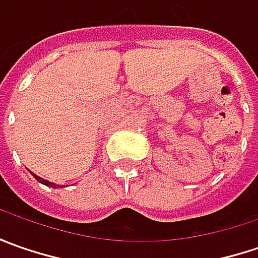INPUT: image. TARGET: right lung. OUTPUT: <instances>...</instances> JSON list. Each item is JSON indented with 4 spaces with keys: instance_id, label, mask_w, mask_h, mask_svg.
<instances>
[{
    "instance_id": "add662e5",
    "label": "right lung",
    "mask_w": 258,
    "mask_h": 258,
    "mask_svg": "<svg viewBox=\"0 0 258 258\" xmlns=\"http://www.w3.org/2000/svg\"><path fill=\"white\" fill-rule=\"evenodd\" d=\"M34 178L38 181V182H41L43 185H47V186H53V188H55V185L53 182H48L47 179H43V178H40V176H37V175H34Z\"/></svg>"
}]
</instances>
